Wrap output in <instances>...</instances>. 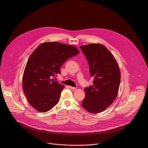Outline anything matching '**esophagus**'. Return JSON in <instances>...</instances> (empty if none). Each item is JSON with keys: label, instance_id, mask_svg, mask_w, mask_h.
I'll use <instances>...</instances> for the list:
<instances>
[{"label": "esophagus", "instance_id": "esophagus-1", "mask_svg": "<svg viewBox=\"0 0 148 148\" xmlns=\"http://www.w3.org/2000/svg\"><path fill=\"white\" fill-rule=\"evenodd\" d=\"M69 87L70 88V89H71V90H75L76 89V88L75 87H71V86H69Z\"/></svg>", "mask_w": 148, "mask_h": 148}]
</instances>
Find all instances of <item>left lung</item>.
<instances>
[{
	"label": "left lung",
	"instance_id": "obj_1",
	"mask_svg": "<svg viewBox=\"0 0 148 148\" xmlns=\"http://www.w3.org/2000/svg\"><path fill=\"white\" fill-rule=\"evenodd\" d=\"M89 64L93 85L85 88L82 107L92 114L106 110L116 98L121 81L118 63L107 48L101 44L80 46Z\"/></svg>",
	"mask_w": 148,
	"mask_h": 148
}]
</instances>
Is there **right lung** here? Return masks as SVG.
I'll list each match as a JSON object with an SVG mask.
<instances>
[{
	"instance_id": "1",
	"label": "right lung",
	"mask_w": 148,
	"mask_h": 148,
	"mask_svg": "<svg viewBox=\"0 0 148 148\" xmlns=\"http://www.w3.org/2000/svg\"><path fill=\"white\" fill-rule=\"evenodd\" d=\"M79 54L78 49L58 42H45L30 55L23 76V90L29 103L46 112L58 102L64 86L52 78L69 58Z\"/></svg>"
}]
</instances>
